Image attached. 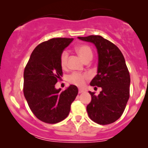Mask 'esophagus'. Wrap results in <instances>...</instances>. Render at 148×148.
I'll use <instances>...</instances> for the list:
<instances>
[{
	"label": "esophagus",
	"mask_w": 148,
	"mask_h": 148,
	"mask_svg": "<svg viewBox=\"0 0 148 148\" xmlns=\"http://www.w3.org/2000/svg\"><path fill=\"white\" fill-rule=\"evenodd\" d=\"M85 92V90L84 89H78V92L79 93H83V92Z\"/></svg>",
	"instance_id": "obj_1"
}]
</instances>
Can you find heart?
I'll return each mask as SVG.
<instances>
[{"mask_svg":"<svg viewBox=\"0 0 148 148\" xmlns=\"http://www.w3.org/2000/svg\"><path fill=\"white\" fill-rule=\"evenodd\" d=\"M76 52L81 57L84 61L87 60L89 58H92V51L88 45H81L75 47ZM68 52L67 51H64L61 54L60 62L61 65L63 68L67 67V60H68ZM90 78V75L88 73H73L68 76V81L71 84L77 85V86H83L85 83V81Z\"/></svg>","mask_w":148,"mask_h":148,"instance_id":"heart-1","label":"heart"}]
</instances>
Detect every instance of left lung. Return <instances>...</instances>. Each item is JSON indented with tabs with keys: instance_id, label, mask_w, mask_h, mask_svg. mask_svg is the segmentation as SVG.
I'll return each mask as SVG.
<instances>
[{
	"instance_id": "obj_1",
	"label": "left lung",
	"mask_w": 148,
	"mask_h": 148,
	"mask_svg": "<svg viewBox=\"0 0 148 148\" xmlns=\"http://www.w3.org/2000/svg\"><path fill=\"white\" fill-rule=\"evenodd\" d=\"M78 38L94 44L98 55L97 75L90 85L102 90L98 95L89 92L92 100L86 106L88 115L97 124H110L121 116L129 98L131 78L124 56L115 45L101 36Z\"/></svg>"
}]
</instances>
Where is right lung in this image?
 I'll use <instances>...</instances> for the list:
<instances>
[{
	"label": "right lung",
	"instance_id": "obj_1",
	"mask_svg": "<svg viewBox=\"0 0 148 148\" xmlns=\"http://www.w3.org/2000/svg\"><path fill=\"white\" fill-rule=\"evenodd\" d=\"M70 38H53L35 47L24 70L23 93L34 114L46 123L64 120L78 87L70 85L63 92L55 84L62 75L61 54L73 42Z\"/></svg>",
	"mask_w": 148,
	"mask_h": 148
}]
</instances>
